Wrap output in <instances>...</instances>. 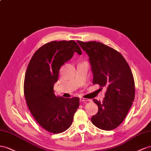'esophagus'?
I'll use <instances>...</instances> for the list:
<instances>
[{"instance_id": "1", "label": "esophagus", "mask_w": 151, "mask_h": 151, "mask_svg": "<svg viewBox=\"0 0 151 151\" xmlns=\"http://www.w3.org/2000/svg\"><path fill=\"white\" fill-rule=\"evenodd\" d=\"M80 101L81 102H86V101H88V99H85V98H83V97H80Z\"/></svg>"}]
</instances>
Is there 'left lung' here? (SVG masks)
Segmentation results:
<instances>
[{"label":"left lung","mask_w":151,"mask_h":151,"mask_svg":"<svg viewBox=\"0 0 151 151\" xmlns=\"http://www.w3.org/2000/svg\"><path fill=\"white\" fill-rule=\"evenodd\" d=\"M89 57L93 84L106 88L102 102L93 99L98 112L91 118L96 127L112 130L126 118L135 99V82L131 69L119 52L96 41H77Z\"/></svg>","instance_id":"left-lung-1"}]
</instances>
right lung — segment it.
Returning <instances> with one entry per match:
<instances>
[{"label": "right lung", "instance_id": "right-lung-1", "mask_svg": "<svg viewBox=\"0 0 151 151\" xmlns=\"http://www.w3.org/2000/svg\"><path fill=\"white\" fill-rule=\"evenodd\" d=\"M81 50L74 40L52 41L42 45L33 54L25 73L24 94L28 109L40 125L52 133L66 131L78 108V97L56 96L54 85L59 70Z\"/></svg>", "mask_w": 151, "mask_h": 151}]
</instances>
